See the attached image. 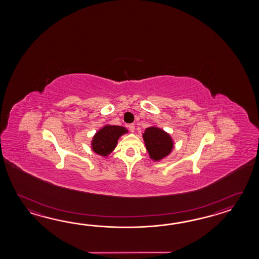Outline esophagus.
Segmentation results:
<instances>
[{
  "label": "esophagus",
  "instance_id": "1",
  "mask_svg": "<svg viewBox=\"0 0 259 259\" xmlns=\"http://www.w3.org/2000/svg\"><path fill=\"white\" fill-rule=\"evenodd\" d=\"M128 130L132 132H134V131H135V125L134 124H130L128 125Z\"/></svg>",
  "mask_w": 259,
  "mask_h": 259
}]
</instances>
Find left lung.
I'll use <instances>...</instances> for the list:
<instances>
[{
	"mask_svg": "<svg viewBox=\"0 0 259 259\" xmlns=\"http://www.w3.org/2000/svg\"><path fill=\"white\" fill-rule=\"evenodd\" d=\"M143 140L151 158L155 161L164 158L173 148L170 136L158 127H147L143 133Z\"/></svg>",
	"mask_w": 259,
	"mask_h": 259,
	"instance_id": "obj_1",
	"label": "left lung"
}]
</instances>
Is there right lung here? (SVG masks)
<instances>
[{"instance_id": "obj_1", "label": "right lung", "mask_w": 259, "mask_h": 259, "mask_svg": "<svg viewBox=\"0 0 259 259\" xmlns=\"http://www.w3.org/2000/svg\"><path fill=\"white\" fill-rule=\"evenodd\" d=\"M126 132L127 130L120 126H105L95 134L92 143L93 150L100 155L106 156L116 147L118 138Z\"/></svg>"}]
</instances>
